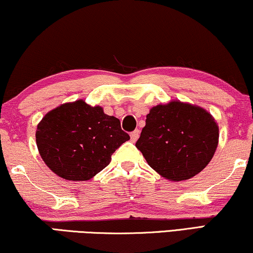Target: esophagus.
I'll list each match as a JSON object with an SVG mask.
<instances>
[{"mask_svg":"<svg viewBox=\"0 0 253 253\" xmlns=\"http://www.w3.org/2000/svg\"><path fill=\"white\" fill-rule=\"evenodd\" d=\"M138 135H140V131H138L137 129L134 130V131H131V133H130V140H131V142H136V140L138 138Z\"/></svg>","mask_w":253,"mask_h":253,"instance_id":"1","label":"esophagus"}]
</instances>
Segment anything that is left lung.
<instances>
[{"mask_svg":"<svg viewBox=\"0 0 253 253\" xmlns=\"http://www.w3.org/2000/svg\"><path fill=\"white\" fill-rule=\"evenodd\" d=\"M218 140V125L209 112L174 101L150 110L135 145L156 172L182 181L205 169Z\"/></svg>","mask_w":253,"mask_h":253,"instance_id":"8db88e82","label":"left lung"}]
</instances>
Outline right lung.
I'll list each match as a JSON object with an SVG mask.
<instances>
[{
	"instance_id": "1",
	"label": "right lung",
	"mask_w": 253,
	"mask_h": 253,
	"mask_svg": "<svg viewBox=\"0 0 253 253\" xmlns=\"http://www.w3.org/2000/svg\"><path fill=\"white\" fill-rule=\"evenodd\" d=\"M37 145L47 166L65 180L84 181L111 162L129 135L118 118L83 99L51 110L38 125Z\"/></svg>"
}]
</instances>
